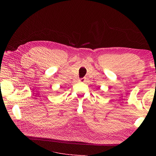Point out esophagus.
Listing matches in <instances>:
<instances>
[{"label": "esophagus", "mask_w": 156, "mask_h": 156, "mask_svg": "<svg viewBox=\"0 0 156 156\" xmlns=\"http://www.w3.org/2000/svg\"><path fill=\"white\" fill-rule=\"evenodd\" d=\"M85 81V78L80 79V81H81V82H84Z\"/></svg>", "instance_id": "esophagus-1"}]
</instances>
